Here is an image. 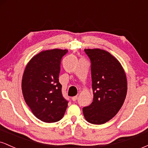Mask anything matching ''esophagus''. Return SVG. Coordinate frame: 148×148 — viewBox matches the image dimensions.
Wrapping results in <instances>:
<instances>
[{"label":"esophagus","mask_w":148,"mask_h":148,"mask_svg":"<svg viewBox=\"0 0 148 148\" xmlns=\"http://www.w3.org/2000/svg\"><path fill=\"white\" fill-rule=\"evenodd\" d=\"M77 98H78V97H77V96H74V97H72V101H75L77 99Z\"/></svg>","instance_id":"obj_1"}]
</instances>
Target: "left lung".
I'll list each match as a JSON object with an SVG mask.
<instances>
[{"label": "left lung", "mask_w": 148, "mask_h": 148, "mask_svg": "<svg viewBox=\"0 0 148 148\" xmlns=\"http://www.w3.org/2000/svg\"><path fill=\"white\" fill-rule=\"evenodd\" d=\"M84 51L91 62L93 101L83 108V113L88 123L101 125L113 118L123 106L127 92L126 74L120 62L106 51Z\"/></svg>", "instance_id": "left-lung-1"}]
</instances>
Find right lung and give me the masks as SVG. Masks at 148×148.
<instances>
[{"label":"right lung","instance_id":"obj_1","mask_svg":"<svg viewBox=\"0 0 148 148\" xmlns=\"http://www.w3.org/2000/svg\"><path fill=\"white\" fill-rule=\"evenodd\" d=\"M67 49L42 51L31 58L25 67L21 88L25 103L34 115L48 123L62 118L68 101L62 97L59 83L60 62Z\"/></svg>","mask_w":148,"mask_h":148}]
</instances>
